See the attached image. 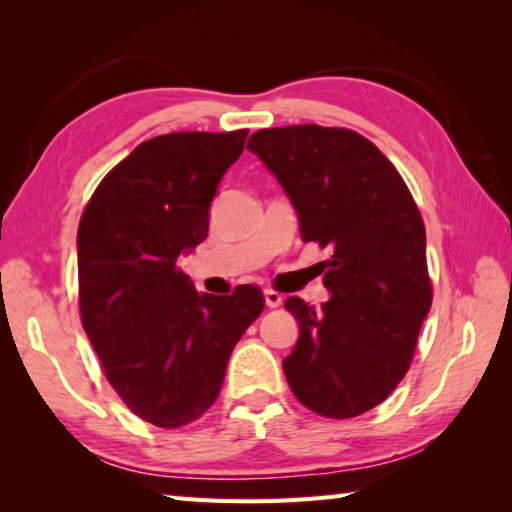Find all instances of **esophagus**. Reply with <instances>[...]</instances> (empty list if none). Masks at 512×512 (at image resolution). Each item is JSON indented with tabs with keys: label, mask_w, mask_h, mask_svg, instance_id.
I'll return each instance as SVG.
<instances>
[{
	"label": "esophagus",
	"mask_w": 512,
	"mask_h": 512,
	"mask_svg": "<svg viewBox=\"0 0 512 512\" xmlns=\"http://www.w3.org/2000/svg\"><path fill=\"white\" fill-rule=\"evenodd\" d=\"M264 302H266V307H280L282 305V293H277V291H273V289H266L264 291Z\"/></svg>",
	"instance_id": "1"
}]
</instances>
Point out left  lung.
<instances>
[{"mask_svg": "<svg viewBox=\"0 0 512 512\" xmlns=\"http://www.w3.org/2000/svg\"><path fill=\"white\" fill-rule=\"evenodd\" d=\"M248 151L289 196L302 241L332 250L320 311L298 296L284 302L300 327L282 361L291 391L325 418L375 409L409 370L431 307L418 205L386 155L348 128H266Z\"/></svg>", "mask_w": 512, "mask_h": 512, "instance_id": "left-lung-1", "label": "left lung"}]
</instances>
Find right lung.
Instances as JSON below:
<instances>
[{"instance_id": "1", "label": "right lung", "mask_w": 512, "mask_h": 512, "mask_svg": "<svg viewBox=\"0 0 512 512\" xmlns=\"http://www.w3.org/2000/svg\"><path fill=\"white\" fill-rule=\"evenodd\" d=\"M248 131L169 133L135 146L81 216V320L124 404L162 429L194 422L219 397L232 350L262 314V291L198 293L178 257L201 244L223 173Z\"/></svg>"}]
</instances>
